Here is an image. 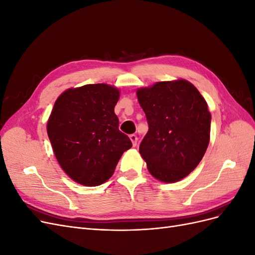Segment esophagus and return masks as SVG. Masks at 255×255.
<instances>
[{
  "mask_svg": "<svg viewBox=\"0 0 255 255\" xmlns=\"http://www.w3.org/2000/svg\"><path fill=\"white\" fill-rule=\"evenodd\" d=\"M129 139H130V141H132V143H133V145H134V146L137 144V140H138V138H137V136H136L135 134L129 135Z\"/></svg>",
  "mask_w": 255,
  "mask_h": 255,
  "instance_id": "esophagus-1",
  "label": "esophagus"
}]
</instances>
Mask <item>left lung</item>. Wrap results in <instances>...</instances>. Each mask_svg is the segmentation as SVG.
<instances>
[{
    "instance_id": "8db88e82",
    "label": "left lung",
    "mask_w": 255,
    "mask_h": 255,
    "mask_svg": "<svg viewBox=\"0 0 255 255\" xmlns=\"http://www.w3.org/2000/svg\"><path fill=\"white\" fill-rule=\"evenodd\" d=\"M149 130L139 145L148 170L173 183L199 165L210 142L211 113L204 98L187 81L158 82L137 91Z\"/></svg>"
}]
</instances>
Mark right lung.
Segmentation results:
<instances>
[{
    "label": "right lung",
    "mask_w": 255,
    "mask_h": 255,
    "mask_svg": "<svg viewBox=\"0 0 255 255\" xmlns=\"http://www.w3.org/2000/svg\"><path fill=\"white\" fill-rule=\"evenodd\" d=\"M119 90L106 84L68 89L56 100L47 130L63 170L85 186H98L114 174L123 152L132 146L119 130L115 105Z\"/></svg>",
    "instance_id": "right-lung-1"
}]
</instances>
